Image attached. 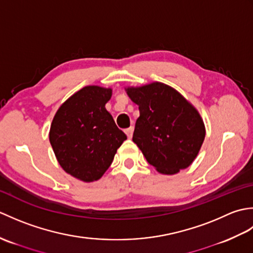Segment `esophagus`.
Listing matches in <instances>:
<instances>
[{
    "label": "esophagus",
    "instance_id": "esophagus-1",
    "mask_svg": "<svg viewBox=\"0 0 253 253\" xmlns=\"http://www.w3.org/2000/svg\"><path fill=\"white\" fill-rule=\"evenodd\" d=\"M125 133L127 135V137L130 139V138L132 137V133H133V127L131 126V127H129V128H127V129L125 130Z\"/></svg>",
    "mask_w": 253,
    "mask_h": 253
}]
</instances>
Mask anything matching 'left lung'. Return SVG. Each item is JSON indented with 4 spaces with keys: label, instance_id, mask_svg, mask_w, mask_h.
Wrapping results in <instances>:
<instances>
[{
    "label": "left lung",
    "instance_id": "left-lung-1",
    "mask_svg": "<svg viewBox=\"0 0 253 253\" xmlns=\"http://www.w3.org/2000/svg\"><path fill=\"white\" fill-rule=\"evenodd\" d=\"M125 91L140 111L132 141L149 164L163 175L190 166L206 137V126L196 107L163 83L131 85Z\"/></svg>",
    "mask_w": 253,
    "mask_h": 253
}]
</instances>
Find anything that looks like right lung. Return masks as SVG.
<instances>
[{
    "label": "right lung",
    "mask_w": 253,
    "mask_h": 253,
    "mask_svg": "<svg viewBox=\"0 0 253 253\" xmlns=\"http://www.w3.org/2000/svg\"><path fill=\"white\" fill-rule=\"evenodd\" d=\"M112 89L87 85L58 107L49 138L58 164L84 182L99 180L127 136L118 129L105 104Z\"/></svg>",
    "instance_id": "1"
}]
</instances>
